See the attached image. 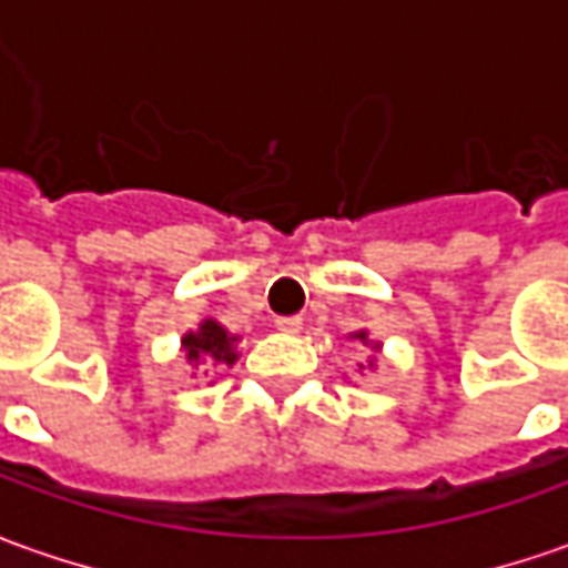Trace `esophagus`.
Here are the masks:
<instances>
[{"label":"esophagus","instance_id":"1","mask_svg":"<svg viewBox=\"0 0 568 568\" xmlns=\"http://www.w3.org/2000/svg\"><path fill=\"white\" fill-rule=\"evenodd\" d=\"M274 325H277V332H284V335H300V328H303V318H300V316H277V318H274Z\"/></svg>","mask_w":568,"mask_h":568}]
</instances>
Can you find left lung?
<instances>
[{
	"mask_svg": "<svg viewBox=\"0 0 568 568\" xmlns=\"http://www.w3.org/2000/svg\"><path fill=\"white\" fill-rule=\"evenodd\" d=\"M354 338L363 341V344H369V335H366V332H354ZM373 347L379 351V344H373ZM369 366H373V361H369ZM361 369H363V366H361Z\"/></svg>",
	"mask_w": 568,
	"mask_h": 568,
	"instance_id": "obj_1",
	"label": "left lung"
}]
</instances>
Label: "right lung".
Here are the masks:
<instances>
[{
  "label": "right lung",
  "instance_id": "right-lung-1",
  "mask_svg": "<svg viewBox=\"0 0 568 568\" xmlns=\"http://www.w3.org/2000/svg\"><path fill=\"white\" fill-rule=\"evenodd\" d=\"M236 335H230L227 328L214 318H205L195 332H186L183 335V351H186V361L192 366L199 363H224V366H233L236 363Z\"/></svg>",
  "mask_w": 568,
  "mask_h": 568
}]
</instances>
